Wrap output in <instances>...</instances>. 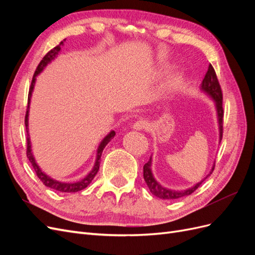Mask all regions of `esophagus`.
<instances>
[{
  "label": "esophagus",
  "instance_id": "esophagus-1",
  "mask_svg": "<svg viewBox=\"0 0 255 255\" xmlns=\"http://www.w3.org/2000/svg\"><path fill=\"white\" fill-rule=\"evenodd\" d=\"M149 127V123H148V121H145V120H143V119H139V120H137L136 122H134L133 123V128L134 129H143V128H146Z\"/></svg>",
  "mask_w": 255,
  "mask_h": 255
}]
</instances>
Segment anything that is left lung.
<instances>
[{"mask_svg":"<svg viewBox=\"0 0 255 255\" xmlns=\"http://www.w3.org/2000/svg\"><path fill=\"white\" fill-rule=\"evenodd\" d=\"M201 89L203 91H205L207 95H210L216 103V109H217V114H218V122H219V132H220V141L222 139V133H223V107H222V90L220 87L219 81L217 79V75H216L215 69L213 68L212 65L208 66V70L204 76V79L202 81L201 84ZM151 158L149 159V161L146 164H144L143 166V179L148 185V187L150 189V191L152 192V195L156 196L159 199H164V200H175L179 199L185 196L191 195L192 192L195 190H197V188L202 184L201 181L200 183H198L197 185H195L194 187H191L189 189L183 190V191H175V190H170L167 189L165 187L161 186L159 183L156 182V180L154 179V176L152 174L151 171ZM215 165L212 169V171L210 174H212V172L214 171ZM208 174V175H210ZM207 175V176H208ZM206 176V177H207Z\"/></svg>","mask_w":255,"mask_h":255,"instance_id":"obj_1","label":"left lung"}]
</instances>
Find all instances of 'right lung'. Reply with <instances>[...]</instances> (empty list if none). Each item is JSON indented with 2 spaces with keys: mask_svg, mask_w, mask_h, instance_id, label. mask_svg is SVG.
<instances>
[{
  "mask_svg": "<svg viewBox=\"0 0 255 255\" xmlns=\"http://www.w3.org/2000/svg\"><path fill=\"white\" fill-rule=\"evenodd\" d=\"M65 41V40H64ZM64 41H61L58 45H56L55 48H53L51 51H49L47 54H45L44 57L42 58V60L39 63V65L37 66L36 68V71L34 73V76H33V80H32V84H30L29 86V91H28V99H27V109H26V114H25V120H24V123H25V128H26V133H27V144H26V156L27 158L29 159L30 164H32L34 170L37 174V176L39 177V180L43 183V185H45L47 187H50L54 190H57V191H60V192H76V191H80V190H83L84 188H86L88 185L91 183V181L94 180V177L96 176V174L98 173L99 171V168H100V159H101V155H102V152L104 150V148L106 146V144L109 143L114 136L116 135L115 130H112V132L107 135L104 139L102 140V142L100 143L99 148H98V152H97V160H96V164L94 166V169L84 177V179L78 181V182H73V183H65V182H60V181H56V180H53L51 179L50 176H48L45 173H43L41 171V169L38 167V165L36 164L35 161V158L33 156L32 154V149H30V141H29V135H28V129H27V117H28V109H29V101H30V96H32V91H33V88H34V84H35V81H36V75L39 74L42 69L47 66L50 61L55 57L58 52L60 51V45L64 44Z\"/></svg>",
  "mask_w": 255,
  "mask_h": 255,
  "instance_id": "obj_1",
  "label": "right lung"
}]
</instances>
